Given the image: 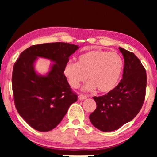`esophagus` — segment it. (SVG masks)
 Returning a JSON list of instances; mask_svg holds the SVG:
<instances>
[{"label": "esophagus", "instance_id": "obj_1", "mask_svg": "<svg viewBox=\"0 0 157 157\" xmlns=\"http://www.w3.org/2000/svg\"><path fill=\"white\" fill-rule=\"evenodd\" d=\"M88 96L86 95H84V94H80V95L78 96V98L80 100H84L86 98H87Z\"/></svg>", "mask_w": 157, "mask_h": 157}]
</instances>
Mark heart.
Segmentation results:
<instances>
[{
  "label": "heart",
  "mask_w": 157,
  "mask_h": 157,
  "mask_svg": "<svg viewBox=\"0 0 157 157\" xmlns=\"http://www.w3.org/2000/svg\"><path fill=\"white\" fill-rule=\"evenodd\" d=\"M123 66V60L117 53L91 50L79 56L77 62L68 61L63 73L74 89L88 77L89 81L83 89L92 91L97 89L98 91L105 93L117 86Z\"/></svg>",
  "instance_id": "heart-1"
}]
</instances>
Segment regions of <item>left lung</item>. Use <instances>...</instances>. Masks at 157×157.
Returning a JSON list of instances; mask_svg holds the SVG:
<instances>
[{
	"label": "left lung",
	"mask_w": 157,
	"mask_h": 157,
	"mask_svg": "<svg viewBox=\"0 0 157 157\" xmlns=\"http://www.w3.org/2000/svg\"><path fill=\"white\" fill-rule=\"evenodd\" d=\"M124 56L123 77L106 95L94 96L96 110L89 116L91 124L102 132H112L138 114L145 98L147 74L134 53L119 47Z\"/></svg>",
	"instance_id": "obj_1"
}]
</instances>
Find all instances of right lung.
I'll use <instances>...</instances> for the list:
<instances>
[{"instance_id":"add662e5","label":"right lung","mask_w":157,"mask_h":157,"mask_svg":"<svg viewBox=\"0 0 157 157\" xmlns=\"http://www.w3.org/2000/svg\"><path fill=\"white\" fill-rule=\"evenodd\" d=\"M79 47L68 43L32 46L23 51L14 64L12 88L16 108L26 123L39 132L54 128L78 98L63 74L68 58ZM38 57L55 62L46 76L35 72Z\"/></svg>"}]
</instances>
